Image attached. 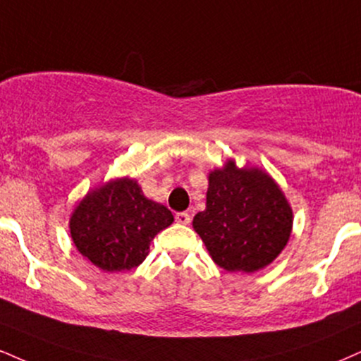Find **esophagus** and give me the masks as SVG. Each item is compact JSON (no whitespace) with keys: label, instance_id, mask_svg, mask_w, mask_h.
Listing matches in <instances>:
<instances>
[{"label":"esophagus","instance_id":"esophagus-1","mask_svg":"<svg viewBox=\"0 0 361 361\" xmlns=\"http://www.w3.org/2000/svg\"><path fill=\"white\" fill-rule=\"evenodd\" d=\"M175 220L181 225H188L192 222V216H190V214H186V212H180V214L175 215Z\"/></svg>","mask_w":361,"mask_h":361}]
</instances>
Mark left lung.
<instances>
[{"label":"left lung","instance_id":"left-lung-1","mask_svg":"<svg viewBox=\"0 0 361 361\" xmlns=\"http://www.w3.org/2000/svg\"><path fill=\"white\" fill-rule=\"evenodd\" d=\"M216 266L255 272L281 254L293 230V210L279 185L259 168L230 159L208 175L207 208L193 219Z\"/></svg>","mask_w":361,"mask_h":361}]
</instances>
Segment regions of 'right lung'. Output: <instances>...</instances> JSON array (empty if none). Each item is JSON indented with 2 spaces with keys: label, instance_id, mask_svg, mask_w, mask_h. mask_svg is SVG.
Here are the masks:
<instances>
[{
  "label": "right lung",
  "instance_id": "add662e5",
  "mask_svg": "<svg viewBox=\"0 0 361 361\" xmlns=\"http://www.w3.org/2000/svg\"><path fill=\"white\" fill-rule=\"evenodd\" d=\"M173 214L147 200L131 178H117L85 195L71 216L77 250L106 272L131 271L146 259L153 238Z\"/></svg>",
  "mask_w": 361,
  "mask_h": 361
}]
</instances>
